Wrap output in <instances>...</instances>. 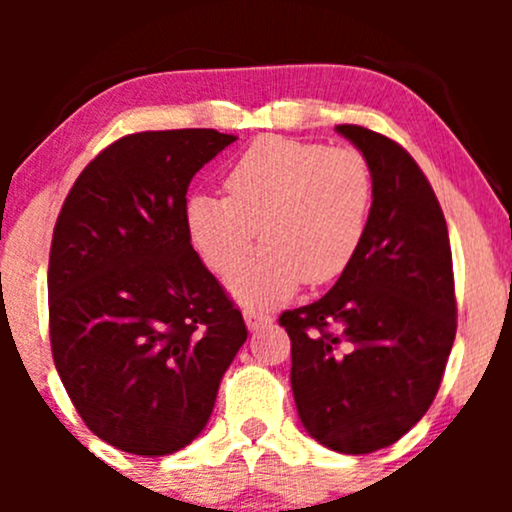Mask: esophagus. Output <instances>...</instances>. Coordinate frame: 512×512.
Segmentation results:
<instances>
[{"mask_svg": "<svg viewBox=\"0 0 512 512\" xmlns=\"http://www.w3.org/2000/svg\"><path fill=\"white\" fill-rule=\"evenodd\" d=\"M243 317H245V325H248V330H252V332H257V330H262V327L272 325V315L264 313V310H257V308H248L243 313Z\"/></svg>", "mask_w": 512, "mask_h": 512, "instance_id": "obj_1", "label": "esophagus"}]
</instances>
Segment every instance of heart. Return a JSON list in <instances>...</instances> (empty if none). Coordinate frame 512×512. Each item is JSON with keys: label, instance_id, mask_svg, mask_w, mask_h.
I'll return each mask as SVG.
<instances>
[{"label": "heart", "instance_id": "obj_1", "mask_svg": "<svg viewBox=\"0 0 512 512\" xmlns=\"http://www.w3.org/2000/svg\"><path fill=\"white\" fill-rule=\"evenodd\" d=\"M226 197L187 202L192 243L216 274L231 276L260 233L264 248L231 281L245 305L284 301L305 284H327L361 250L373 207L370 168L354 149L260 137L228 168Z\"/></svg>", "mask_w": 512, "mask_h": 512}]
</instances>
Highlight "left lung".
<instances>
[{
    "mask_svg": "<svg viewBox=\"0 0 512 512\" xmlns=\"http://www.w3.org/2000/svg\"><path fill=\"white\" fill-rule=\"evenodd\" d=\"M337 132L373 178L366 238L330 293L279 322L305 431L368 455L397 443L436 397L457 330L455 279L443 209L414 158L373 129Z\"/></svg>",
    "mask_w": 512,
    "mask_h": 512,
    "instance_id": "1",
    "label": "left lung"
}]
</instances>
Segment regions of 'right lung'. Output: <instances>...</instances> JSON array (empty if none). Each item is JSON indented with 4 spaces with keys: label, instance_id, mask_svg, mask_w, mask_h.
Masks as SVG:
<instances>
[{
    "label": "right lung",
    "instance_id": "add662e5",
    "mask_svg": "<svg viewBox=\"0 0 512 512\" xmlns=\"http://www.w3.org/2000/svg\"><path fill=\"white\" fill-rule=\"evenodd\" d=\"M236 139L216 129L117 139L76 178L57 216L52 358L86 426L122 452L187 448L248 339L185 219L195 173Z\"/></svg>",
    "mask_w": 512,
    "mask_h": 512
}]
</instances>
